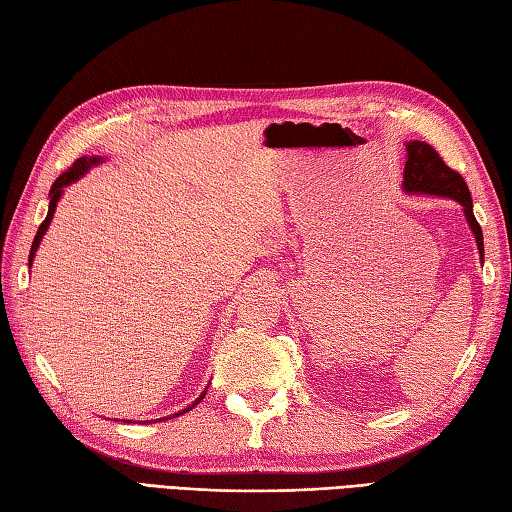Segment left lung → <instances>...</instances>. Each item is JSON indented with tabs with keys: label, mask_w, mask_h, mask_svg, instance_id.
<instances>
[{
	"label": "left lung",
	"mask_w": 512,
	"mask_h": 512,
	"mask_svg": "<svg viewBox=\"0 0 512 512\" xmlns=\"http://www.w3.org/2000/svg\"><path fill=\"white\" fill-rule=\"evenodd\" d=\"M402 187H405V191H413V193L442 195V198L458 200L464 206V215H466V220H469L471 231L475 233L477 250H480L482 262H484L482 226L477 224L475 215H473V200H471L469 187H466V182L460 173L453 171L429 143H422V140H411V143L407 145L405 182H402Z\"/></svg>",
	"instance_id": "left-lung-1"
}]
</instances>
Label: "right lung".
I'll use <instances>...</instances> for the list:
<instances>
[{
	"label": "right lung",
	"mask_w": 512,
	"mask_h": 512,
	"mask_svg": "<svg viewBox=\"0 0 512 512\" xmlns=\"http://www.w3.org/2000/svg\"><path fill=\"white\" fill-rule=\"evenodd\" d=\"M96 162H101V158H79L74 162L72 167H68L65 169L61 176L52 182V189H50V206H48V215H46V220H43L41 224H39V231H37V235H35V239H32V246H30V257H28V264H32V257H35V253H37V246H39V242H41V237H43V233H46V228H48V224H50V220H52V213H54V209H57V202H59V198H61V193H63V187H68L70 182H74L76 178L79 176H83L85 171H88L92 165H96ZM206 394V391H204ZM204 394L193 402L191 407H187L184 409L182 413H187V411H191L195 405H198V402H202V398H204ZM180 416V413H178ZM176 418V416H173Z\"/></svg>",
	"instance_id": "obj_1"
}]
</instances>
